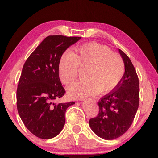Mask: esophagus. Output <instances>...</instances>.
<instances>
[{
  "label": "esophagus",
  "instance_id": "obj_1",
  "mask_svg": "<svg viewBox=\"0 0 158 158\" xmlns=\"http://www.w3.org/2000/svg\"><path fill=\"white\" fill-rule=\"evenodd\" d=\"M85 99H80V101H84Z\"/></svg>",
  "mask_w": 158,
  "mask_h": 158
}]
</instances>
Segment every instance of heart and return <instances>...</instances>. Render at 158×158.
Returning <instances> with one entry per match:
<instances>
[{"instance_id": "heart-1", "label": "heart", "mask_w": 158, "mask_h": 158, "mask_svg": "<svg viewBox=\"0 0 158 158\" xmlns=\"http://www.w3.org/2000/svg\"><path fill=\"white\" fill-rule=\"evenodd\" d=\"M87 68L85 81L69 88L72 98H82L111 91L120 83L124 74V63L117 53L98 43H89L75 49L73 54H64L60 58L58 72L60 81L71 85L76 79L78 68Z\"/></svg>"}]
</instances>
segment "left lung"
Returning a JSON list of instances; mask_svg holds the SVG:
<instances>
[{"mask_svg": "<svg viewBox=\"0 0 158 158\" xmlns=\"http://www.w3.org/2000/svg\"><path fill=\"white\" fill-rule=\"evenodd\" d=\"M125 72L120 83L98 102L99 112L90 118L92 131L103 139L111 140L126 132L139 107V83L135 68L128 56L118 49Z\"/></svg>", "mask_w": 158, "mask_h": 158, "instance_id": "obj_1", "label": "left lung"}]
</instances>
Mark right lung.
I'll return each mask as SVG.
<instances>
[{
    "label": "right lung",
    "mask_w": 158,
    "mask_h": 158,
    "mask_svg": "<svg viewBox=\"0 0 158 158\" xmlns=\"http://www.w3.org/2000/svg\"><path fill=\"white\" fill-rule=\"evenodd\" d=\"M81 37L47 36L23 64L16 91L17 109L25 127L41 139L60 134L65 111L75 102L56 103L64 96L58 66L62 54Z\"/></svg>",
    "instance_id": "obj_1"
}]
</instances>
